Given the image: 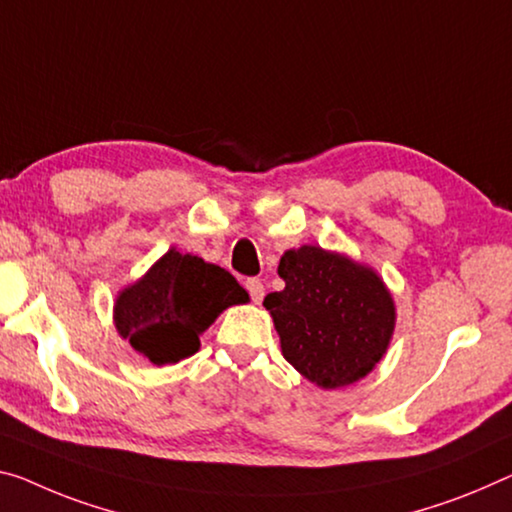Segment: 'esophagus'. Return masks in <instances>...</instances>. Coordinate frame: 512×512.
<instances>
[{"instance_id": "34e87169", "label": "esophagus", "mask_w": 512, "mask_h": 512, "mask_svg": "<svg viewBox=\"0 0 512 512\" xmlns=\"http://www.w3.org/2000/svg\"><path fill=\"white\" fill-rule=\"evenodd\" d=\"M245 288H247V293H249V297H251V302L258 304V302L263 300L265 286H263L261 279H247V281H245Z\"/></svg>"}]
</instances>
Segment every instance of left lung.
<instances>
[{
  "label": "left lung",
  "mask_w": 512,
  "mask_h": 512,
  "mask_svg": "<svg viewBox=\"0 0 512 512\" xmlns=\"http://www.w3.org/2000/svg\"><path fill=\"white\" fill-rule=\"evenodd\" d=\"M286 288L265 297L283 357L322 389L357 382L373 371L393 334L391 295L373 270L320 247L281 256Z\"/></svg>",
  "instance_id": "left-lung-1"
}]
</instances>
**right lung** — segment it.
<instances>
[{"instance_id":"obj_1","label":"right lung","mask_w":512,"mask_h":512,"mask_svg":"<svg viewBox=\"0 0 512 512\" xmlns=\"http://www.w3.org/2000/svg\"><path fill=\"white\" fill-rule=\"evenodd\" d=\"M247 300V290L224 267L169 249L144 279L119 295L114 320L141 357L164 366L194 355L199 336L219 313Z\"/></svg>"}]
</instances>
